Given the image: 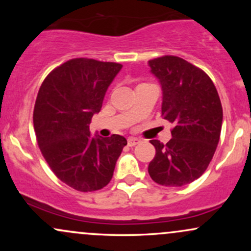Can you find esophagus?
I'll list each match as a JSON object with an SVG mask.
<instances>
[{
	"label": "esophagus",
	"mask_w": 251,
	"mask_h": 251,
	"mask_svg": "<svg viewBox=\"0 0 251 251\" xmlns=\"http://www.w3.org/2000/svg\"><path fill=\"white\" fill-rule=\"evenodd\" d=\"M139 142H140V140L137 139V138H128V139H127L128 146H134V145H137V144L139 143Z\"/></svg>",
	"instance_id": "obj_1"
}]
</instances>
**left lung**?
<instances>
[{
  "label": "left lung",
  "mask_w": 251,
  "mask_h": 251,
  "mask_svg": "<svg viewBox=\"0 0 251 251\" xmlns=\"http://www.w3.org/2000/svg\"><path fill=\"white\" fill-rule=\"evenodd\" d=\"M163 89L162 117L172 138L164 145L151 140L155 155L150 177L165 186L191 183L208 169L220 142L223 108L214 82L195 65L175 55L149 61Z\"/></svg>",
  "instance_id": "1"
}]
</instances>
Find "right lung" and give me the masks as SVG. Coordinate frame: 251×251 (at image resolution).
I'll return each mask as SVG.
<instances>
[{"mask_svg":"<svg viewBox=\"0 0 251 251\" xmlns=\"http://www.w3.org/2000/svg\"><path fill=\"white\" fill-rule=\"evenodd\" d=\"M123 65L87 57L66 61L43 80L33 122L40 151L60 180L92 192L111 181L127 140L119 134L92 138L89 124Z\"/></svg>","mask_w":251,"mask_h":251,"instance_id":"add662e5","label":"right lung"}]
</instances>
